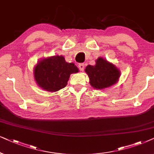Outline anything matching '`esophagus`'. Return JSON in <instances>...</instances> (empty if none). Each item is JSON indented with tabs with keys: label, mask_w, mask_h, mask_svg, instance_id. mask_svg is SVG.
<instances>
[{
	"label": "esophagus",
	"mask_w": 154,
	"mask_h": 154,
	"mask_svg": "<svg viewBox=\"0 0 154 154\" xmlns=\"http://www.w3.org/2000/svg\"><path fill=\"white\" fill-rule=\"evenodd\" d=\"M78 67L81 71H83L84 69H85V65H84L83 63H79L78 65Z\"/></svg>",
	"instance_id": "esophagus-1"
}]
</instances>
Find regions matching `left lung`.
<instances>
[{
    "mask_svg": "<svg viewBox=\"0 0 154 154\" xmlns=\"http://www.w3.org/2000/svg\"><path fill=\"white\" fill-rule=\"evenodd\" d=\"M85 72L89 78L91 86L96 89H105L116 84L120 77V70L113 63L99 57L95 65H87Z\"/></svg>",
    "mask_w": 154,
    "mask_h": 154,
    "instance_id": "obj_1",
    "label": "left lung"
}]
</instances>
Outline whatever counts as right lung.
<instances>
[{
	"label": "right lung",
	"instance_id": "1",
	"mask_svg": "<svg viewBox=\"0 0 154 154\" xmlns=\"http://www.w3.org/2000/svg\"><path fill=\"white\" fill-rule=\"evenodd\" d=\"M79 69L73 63H67L63 56L47 57L38 60L34 67V77L42 89L56 92L66 87L71 74Z\"/></svg>",
	"mask_w": 154,
	"mask_h": 154
}]
</instances>
